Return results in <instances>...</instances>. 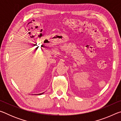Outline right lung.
I'll use <instances>...</instances> for the list:
<instances>
[{
  "instance_id": "obj_1",
  "label": "right lung",
  "mask_w": 121,
  "mask_h": 121,
  "mask_svg": "<svg viewBox=\"0 0 121 121\" xmlns=\"http://www.w3.org/2000/svg\"><path fill=\"white\" fill-rule=\"evenodd\" d=\"M44 92H43V93H39V94H38V95H43V94Z\"/></svg>"
}]
</instances>
